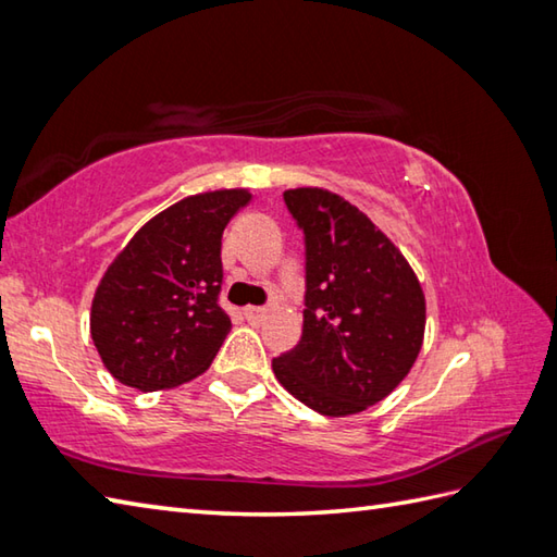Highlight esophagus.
Masks as SVG:
<instances>
[{"instance_id":"1","label":"esophagus","mask_w":557,"mask_h":557,"mask_svg":"<svg viewBox=\"0 0 557 557\" xmlns=\"http://www.w3.org/2000/svg\"><path fill=\"white\" fill-rule=\"evenodd\" d=\"M244 313H246V319L252 323V326H258V323L265 321L268 309L265 307H246Z\"/></svg>"}]
</instances>
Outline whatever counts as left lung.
I'll list each match as a JSON object with an SVG mask.
<instances>
[{"mask_svg":"<svg viewBox=\"0 0 557 557\" xmlns=\"http://www.w3.org/2000/svg\"><path fill=\"white\" fill-rule=\"evenodd\" d=\"M285 205L305 231V326L272 370L309 409L350 417L409 375L426 329V299L401 250L350 201L297 187L285 191Z\"/></svg>","mask_w":557,"mask_h":557,"instance_id":"8db88e82","label":"left lung"}]
</instances>
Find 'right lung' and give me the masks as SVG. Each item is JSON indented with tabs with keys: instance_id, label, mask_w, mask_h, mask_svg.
<instances>
[{
	"instance_id": "add662e5",
	"label": "right lung",
	"mask_w": 557,
	"mask_h": 557,
	"mask_svg": "<svg viewBox=\"0 0 557 557\" xmlns=\"http://www.w3.org/2000/svg\"><path fill=\"white\" fill-rule=\"evenodd\" d=\"M248 189L180 199L136 231L92 299L95 348L121 384L170 389L205 372L231 331L219 307L221 236Z\"/></svg>"
}]
</instances>
